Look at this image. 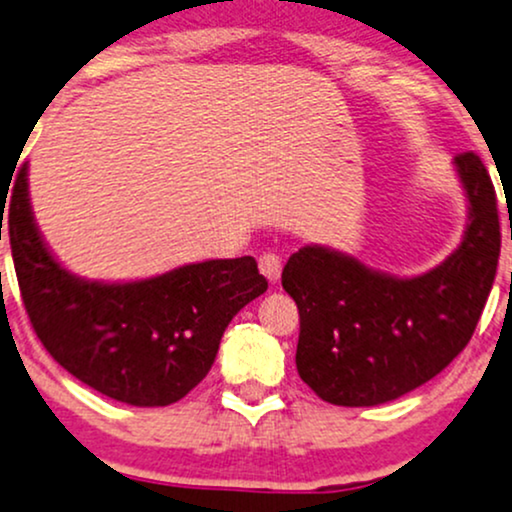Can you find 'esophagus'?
I'll use <instances>...</instances> for the list:
<instances>
[{
    "label": "esophagus",
    "mask_w": 512,
    "mask_h": 512,
    "mask_svg": "<svg viewBox=\"0 0 512 512\" xmlns=\"http://www.w3.org/2000/svg\"><path fill=\"white\" fill-rule=\"evenodd\" d=\"M260 271L262 276H267L269 283H278V278H281V260H278L274 252H264L260 257Z\"/></svg>",
    "instance_id": "obj_1"
}]
</instances>
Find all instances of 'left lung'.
Wrapping results in <instances>:
<instances>
[{
    "label": "left lung",
    "mask_w": 512,
    "mask_h": 512,
    "mask_svg": "<svg viewBox=\"0 0 512 512\" xmlns=\"http://www.w3.org/2000/svg\"><path fill=\"white\" fill-rule=\"evenodd\" d=\"M468 196L463 243L413 278L380 274L342 252L304 245L281 274L300 309V378L335 406H375L416 390L468 345L494 286L501 224L477 153H458Z\"/></svg>",
    "instance_id": "1"
}]
</instances>
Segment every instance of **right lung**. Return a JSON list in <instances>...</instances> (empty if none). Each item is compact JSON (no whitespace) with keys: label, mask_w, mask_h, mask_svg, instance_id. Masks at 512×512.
<instances>
[{"label":"right lung","mask_w":512,"mask_h":512,"mask_svg":"<svg viewBox=\"0 0 512 512\" xmlns=\"http://www.w3.org/2000/svg\"><path fill=\"white\" fill-rule=\"evenodd\" d=\"M6 217L37 338L70 375L132 406L186 397L215 364L229 321L267 290L255 257L186 264L134 283L73 276L54 260L32 219L28 165L16 174Z\"/></svg>","instance_id":"add662e5"}]
</instances>
